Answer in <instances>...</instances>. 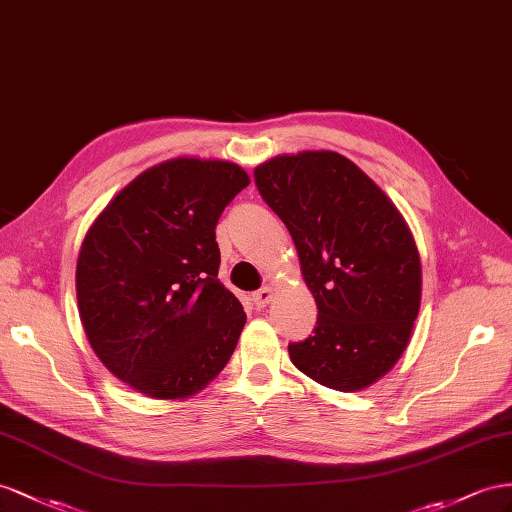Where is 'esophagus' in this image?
I'll use <instances>...</instances> for the list:
<instances>
[{"label": "esophagus", "instance_id": "obj_1", "mask_svg": "<svg viewBox=\"0 0 512 512\" xmlns=\"http://www.w3.org/2000/svg\"><path fill=\"white\" fill-rule=\"evenodd\" d=\"M272 296H274L272 287H261V290H257V292L253 294V303H255L257 309H264V307L270 303V300H272Z\"/></svg>", "mask_w": 512, "mask_h": 512}]
</instances>
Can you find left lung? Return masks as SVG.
I'll use <instances>...</instances> for the list:
<instances>
[{
    "instance_id": "left-lung-1",
    "label": "left lung",
    "mask_w": 512,
    "mask_h": 512,
    "mask_svg": "<svg viewBox=\"0 0 512 512\" xmlns=\"http://www.w3.org/2000/svg\"><path fill=\"white\" fill-rule=\"evenodd\" d=\"M259 194L296 244L318 326L290 344L296 368L335 391L383 378L409 346L422 264L389 196L335 151L277 155L255 168Z\"/></svg>"
}]
</instances>
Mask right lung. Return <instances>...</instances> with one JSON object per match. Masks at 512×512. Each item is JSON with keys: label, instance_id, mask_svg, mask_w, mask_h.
Returning a JSON list of instances; mask_svg holds the SVG:
<instances>
[{"label": "right lung", "instance_id": "add662e5", "mask_svg": "<svg viewBox=\"0 0 512 512\" xmlns=\"http://www.w3.org/2000/svg\"><path fill=\"white\" fill-rule=\"evenodd\" d=\"M251 177L173 157L140 173L90 225L75 270L90 348L131 389L181 400L229 363L246 313L218 281L220 214Z\"/></svg>", "mask_w": 512, "mask_h": 512}]
</instances>
